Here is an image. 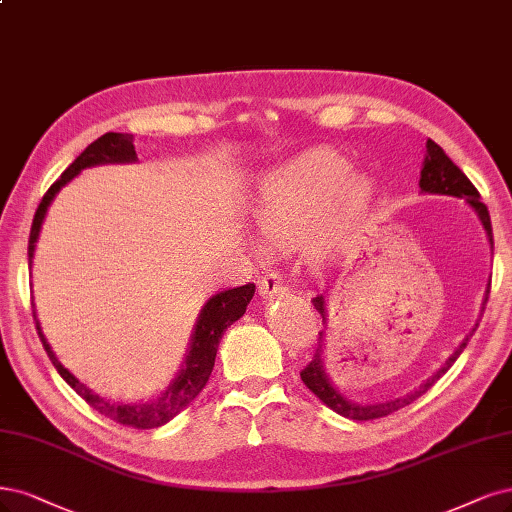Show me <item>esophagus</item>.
Wrapping results in <instances>:
<instances>
[{"instance_id": "34e87169", "label": "esophagus", "mask_w": 512, "mask_h": 512, "mask_svg": "<svg viewBox=\"0 0 512 512\" xmlns=\"http://www.w3.org/2000/svg\"><path fill=\"white\" fill-rule=\"evenodd\" d=\"M258 290H260V294H262V296H267V298H273V296L284 294V292H286L284 277H281L279 273H269V275H264V277H262V281H260Z\"/></svg>"}]
</instances>
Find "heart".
I'll use <instances>...</instances> for the list:
<instances>
[{
	"instance_id": "heart-1",
	"label": "heart",
	"mask_w": 512,
	"mask_h": 512,
	"mask_svg": "<svg viewBox=\"0 0 512 512\" xmlns=\"http://www.w3.org/2000/svg\"><path fill=\"white\" fill-rule=\"evenodd\" d=\"M377 197L373 178L334 150H311L258 186L252 218L262 245L288 252L309 241L315 256L339 252Z\"/></svg>"
}]
</instances>
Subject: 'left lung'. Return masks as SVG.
Segmentation results:
<instances>
[{"mask_svg": "<svg viewBox=\"0 0 512 512\" xmlns=\"http://www.w3.org/2000/svg\"><path fill=\"white\" fill-rule=\"evenodd\" d=\"M419 188H421V192H424V195H447V197H455V199H464L474 209V214L479 216V220H481V224L485 228L487 241H489V245L493 248V233H491L489 211H487L485 203H481L479 190L472 186V182L466 178L464 171L457 167L451 161V158L445 154V150L440 148L436 142H432V139H428V142H426V156H424V163H421ZM487 298H489V286H487L485 296H483L481 311H485ZM311 303H313V307L317 311L322 313L324 322H326V298H324V294H317ZM477 328H479V320H477V324H474L472 332L477 330ZM472 332L468 334V337L462 341V345L453 351V354L449 356V360L443 366H440L432 377H428L419 387H415L413 392L404 394V396H398V398H392V400H383V402H375V404H362V402H356V400H349L345 394H341L337 387L332 385L330 375L326 373L324 330L320 332V343H317L315 356L307 364V368H303L301 379L309 387V390L326 404V407H330L334 413H339V415H343L347 419L366 421V419L385 417V415H390V413H394V411H398L402 407H407V404L417 400L421 394H426L430 387L453 366V362L460 358V354L468 345V339L472 337Z\"/></svg>", "mask_w": 512, "mask_h": 512, "instance_id": "left-lung-1", "label": "left lung"}]
</instances>
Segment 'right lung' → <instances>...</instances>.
Here are the masks:
<instances>
[{"label": "right lung", "instance_id": "obj_1", "mask_svg": "<svg viewBox=\"0 0 512 512\" xmlns=\"http://www.w3.org/2000/svg\"><path fill=\"white\" fill-rule=\"evenodd\" d=\"M137 161V152L133 146V135L129 133H105L99 139L88 146L76 161L69 165L61 178L48 188L44 195L38 211L33 216L31 224V235H29V269L33 264V254H35V243H38L42 224L46 218V211L50 203L55 201L59 195V190L72 182L76 175H80L82 169L86 167H95V165H118V163H135ZM256 292L254 284H245L239 288H228L222 292H216L214 296H209V301L203 305L197 324L192 328L190 334V343L186 349L184 362L180 366L178 373L171 379V383L165 387V390L158 394L156 398L148 402H116L110 398H103L95 394L91 387H86L82 381H78L69 370L59 362V358L52 351L50 343L46 341L42 326L38 322V315L33 311V320L35 326H38L40 341L46 349V354L52 362V366L57 368V373L67 381V385H72V390L84 398L91 407L105 415L108 419L116 421V424L122 426H131L137 430H148V428H158L171 421L175 415L182 413L188 404L199 396V392L205 387L211 370H214L216 354H218V345L224 330L237 322L239 317L248 309L252 296Z\"/></svg>", "mask_w": 512, "mask_h": 512}]
</instances>
